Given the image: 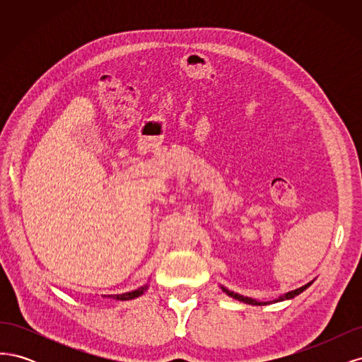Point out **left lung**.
<instances>
[{"label": "left lung", "instance_id": "obj_1", "mask_svg": "<svg viewBox=\"0 0 362 362\" xmlns=\"http://www.w3.org/2000/svg\"><path fill=\"white\" fill-rule=\"evenodd\" d=\"M313 282H314V281H311V282H308V284H305V286L300 287V288H296V290H293V291H288V293H286V294L279 296V298L275 299V300H269V302H261V300H257V299L247 298V296H242V294H238V293H234V291H231V290H228L226 287H222V290H223L228 296H231L233 299L240 300V302H245V303H249V305H269V303H272V302L276 303V302H282V300H288V299L296 298V296L300 294L302 291H305L306 288H308Z\"/></svg>", "mask_w": 362, "mask_h": 362}]
</instances>
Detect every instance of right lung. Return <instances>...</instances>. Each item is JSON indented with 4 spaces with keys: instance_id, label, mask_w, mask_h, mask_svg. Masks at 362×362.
I'll use <instances>...</instances> for the list:
<instances>
[{
    "instance_id": "add662e5",
    "label": "right lung",
    "mask_w": 362,
    "mask_h": 362,
    "mask_svg": "<svg viewBox=\"0 0 362 362\" xmlns=\"http://www.w3.org/2000/svg\"><path fill=\"white\" fill-rule=\"evenodd\" d=\"M146 290H148V286H144V287H140L137 290L122 293V294H107V296L104 294L103 298H110V299H115V300H131V299L139 298V296L144 294Z\"/></svg>"
}]
</instances>
